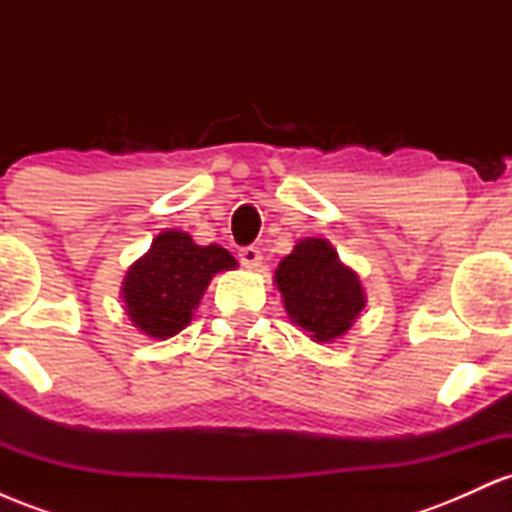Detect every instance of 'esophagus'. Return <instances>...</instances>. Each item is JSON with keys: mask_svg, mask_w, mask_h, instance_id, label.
I'll return each mask as SVG.
<instances>
[{"mask_svg": "<svg viewBox=\"0 0 512 512\" xmlns=\"http://www.w3.org/2000/svg\"><path fill=\"white\" fill-rule=\"evenodd\" d=\"M238 260H240V264H243V267L257 269V267H260V262H262V252H260V248H255V245H248V248L238 250Z\"/></svg>", "mask_w": 512, "mask_h": 512, "instance_id": "1", "label": "esophagus"}]
</instances>
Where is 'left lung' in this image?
Returning a JSON list of instances; mask_svg holds the SVG:
<instances>
[{
	"instance_id": "8db88e82",
	"label": "left lung",
	"mask_w": 512,
	"mask_h": 512,
	"mask_svg": "<svg viewBox=\"0 0 512 512\" xmlns=\"http://www.w3.org/2000/svg\"><path fill=\"white\" fill-rule=\"evenodd\" d=\"M286 313L315 342H332L349 330L366 298L358 276L339 262L327 240L305 238L274 274Z\"/></svg>"
}]
</instances>
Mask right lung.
Wrapping results in <instances>:
<instances>
[{
	"instance_id": "1",
	"label": "right lung",
	"mask_w": 512,
	"mask_h": 512,
	"mask_svg": "<svg viewBox=\"0 0 512 512\" xmlns=\"http://www.w3.org/2000/svg\"><path fill=\"white\" fill-rule=\"evenodd\" d=\"M236 264L219 245L202 248L187 233H161L142 260L129 267L122 286L127 315L149 337H173L190 322L211 276Z\"/></svg>"
}]
</instances>
